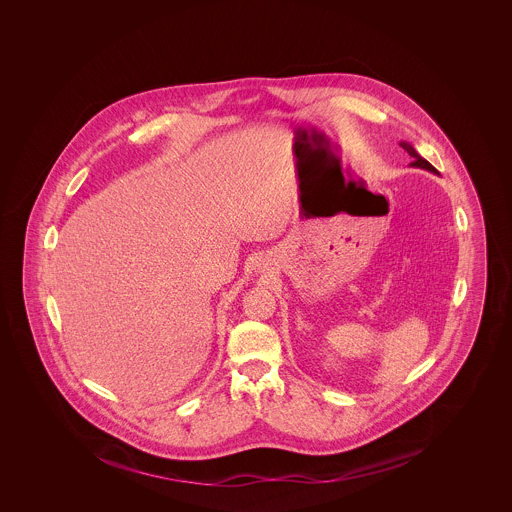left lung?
<instances>
[{
	"label": "left lung",
	"mask_w": 512,
	"mask_h": 512,
	"mask_svg": "<svg viewBox=\"0 0 512 512\" xmlns=\"http://www.w3.org/2000/svg\"><path fill=\"white\" fill-rule=\"evenodd\" d=\"M402 148L403 150H405V152H407V154L411 155V157L415 159V161H413V165H415V167H420V169H426V171L437 172L435 171V167H432V165H430V163H428V161H426L424 157H420V155L417 154V152H415V148H413L411 144H407V142H402Z\"/></svg>",
	"instance_id": "obj_1"
}]
</instances>
